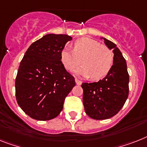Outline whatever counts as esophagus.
<instances>
[{
  "label": "esophagus",
  "mask_w": 147,
  "mask_h": 147,
  "mask_svg": "<svg viewBox=\"0 0 147 147\" xmlns=\"http://www.w3.org/2000/svg\"><path fill=\"white\" fill-rule=\"evenodd\" d=\"M75 82H76V84L78 85V86H80L82 84V81H80L77 78H75Z\"/></svg>",
  "instance_id": "1"
}]
</instances>
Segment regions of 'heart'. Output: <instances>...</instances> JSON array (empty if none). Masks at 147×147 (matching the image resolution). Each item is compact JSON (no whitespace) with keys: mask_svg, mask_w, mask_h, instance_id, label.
Listing matches in <instances>:
<instances>
[{"mask_svg":"<svg viewBox=\"0 0 147 147\" xmlns=\"http://www.w3.org/2000/svg\"><path fill=\"white\" fill-rule=\"evenodd\" d=\"M81 59V65L73 71L75 74L90 77L94 80L104 78L112 68L113 55L109 48L89 37L79 39L73 50L65 47L61 50L60 59L68 71L74 69Z\"/></svg>","mask_w":147,"mask_h":147,"instance_id":"b5f03b06","label":"heart"}]
</instances>
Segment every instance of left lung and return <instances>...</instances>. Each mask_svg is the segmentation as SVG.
I'll return each instance as SVG.
<instances>
[{"label":"left lung","instance_id":"1","mask_svg":"<svg viewBox=\"0 0 147 147\" xmlns=\"http://www.w3.org/2000/svg\"><path fill=\"white\" fill-rule=\"evenodd\" d=\"M104 40L107 48L113 49V64L104 79L98 82H82V101L85 111L93 119L111 118L117 113L128 96L129 75L125 59L116 45L107 39Z\"/></svg>","mask_w":147,"mask_h":147}]
</instances>
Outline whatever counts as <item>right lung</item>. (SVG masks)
<instances>
[{"label":"right lung","instance_id":"1","mask_svg":"<svg viewBox=\"0 0 147 147\" xmlns=\"http://www.w3.org/2000/svg\"><path fill=\"white\" fill-rule=\"evenodd\" d=\"M72 37L48 34L29 47L16 78V97L22 110L40 121L55 118L75 86L74 76L61 61V52Z\"/></svg>","mask_w":147,"mask_h":147}]
</instances>
